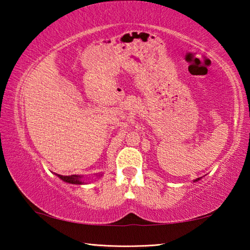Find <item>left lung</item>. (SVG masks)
I'll list each match as a JSON object with an SVG mask.
<instances>
[{
  "label": "left lung",
  "mask_w": 250,
  "mask_h": 250,
  "mask_svg": "<svg viewBox=\"0 0 250 250\" xmlns=\"http://www.w3.org/2000/svg\"><path fill=\"white\" fill-rule=\"evenodd\" d=\"M197 180H200V179H197ZM197 180H196V181H197Z\"/></svg>",
  "instance_id": "8db88e82"
}]
</instances>
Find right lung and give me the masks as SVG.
Here are the masks:
<instances>
[{"label":"right lung","instance_id":"right-lung-1","mask_svg":"<svg viewBox=\"0 0 250 250\" xmlns=\"http://www.w3.org/2000/svg\"><path fill=\"white\" fill-rule=\"evenodd\" d=\"M58 177H61L62 181L67 182V183L71 184H83V182L82 181V177L80 175H61L58 174Z\"/></svg>","mask_w":250,"mask_h":250}]
</instances>
